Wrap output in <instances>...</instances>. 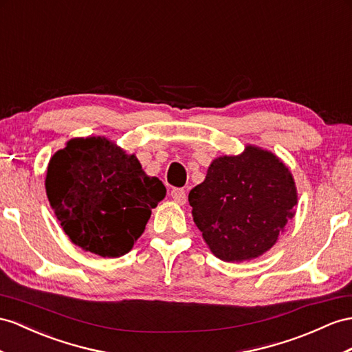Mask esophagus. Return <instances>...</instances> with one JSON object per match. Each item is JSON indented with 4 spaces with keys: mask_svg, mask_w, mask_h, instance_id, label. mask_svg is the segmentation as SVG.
I'll list each match as a JSON object with an SVG mask.
<instances>
[{
    "mask_svg": "<svg viewBox=\"0 0 352 352\" xmlns=\"http://www.w3.org/2000/svg\"><path fill=\"white\" fill-rule=\"evenodd\" d=\"M170 197H173L174 202L178 205H184L187 201L184 188H173V190H170Z\"/></svg>",
    "mask_w": 352,
    "mask_h": 352,
    "instance_id": "esophagus-1",
    "label": "esophagus"
}]
</instances>
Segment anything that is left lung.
Wrapping results in <instances>:
<instances>
[{"mask_svg": "<svg viewBox=\"0 0 352 352\" xmlns=\"http://www.w3.org/2000/svg\"><path fill=\"white\" fill-rule=\"evenodd\" d=\"M188 204L212 254L244 262L275 245L294 217L297 190L274 153L247 146L239 156L214 159L204 182L188 193Z\"/></svg>", "mask_w": 352, "mask_h": 352, "instance_id": "1", "label": "left lung"}]
</instances>
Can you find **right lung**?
<instances>
[{
	"label": "right lung",
	"mask_w": 352,
	"mask_h": 352,
	"mask_svg": "<svg viewBox=\"0 0 352 352\" xmlns=\"http://www.w3.org/2000/svg\"><path fill=\"white\" fill-rule=\"evenodd\" d=\"M46 193L73 244L101 257L129 253L166 188L104 137L74 138L49 162Z\"/></svg>",
	"instance_id": "obj_1"
}]
</instances>
